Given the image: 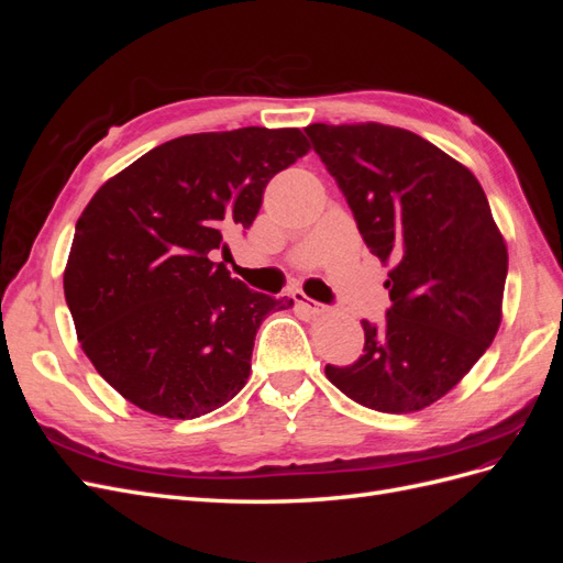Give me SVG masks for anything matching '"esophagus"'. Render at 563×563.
I'll use <instances>...</instances> for the list:
<instances>
[{
  "instance_id": "34e87169",
  "label": "esophagus",
  "mask_w": 563,
  "mask_h": 563,
  "mask_svg": "<svg viewBox=\"0 0 563 563\" xmlns=\"http://www.w3.org/2000/svg\"><path fill=\"white\" fill-rule=\"evenodd\" d=\"M294 300H296L298 305H302V308L308 310L310 314H327V312H329V305H321V302H317V300L305 296L302 291H294Z\"/></svg>"
}]
</instances>
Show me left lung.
I'll use <instances>...</instances> for the list:
<instances>
[{
  "mask_svg": "<svg viewBox=\"0 0 563 563\" xmlns=\"http://www.w3.org/2000/svg\"><path fill=\"white\" fill-rule=\"evenodd\" d=\"M362 240L391 263L385 321L364 327V354L327 364L356 404L411 413L479 362L500 327L507 246L470 168L420 135L385 124H310Z\"/></svg>",
  "mask_w": 563,
  "mask_h": 563,
  "instance_id": "left-lung-1",
  "label": "left lung"
}]
</instances>
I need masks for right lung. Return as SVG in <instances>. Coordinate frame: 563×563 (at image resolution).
Wrapping results in <instances>:
<instances>
[{"instance_id": "right-lung-1", "label": "right lung", "mask_w": 563, "mask_h": 563, "mask_svg": "<svg viewBox=\"0 0 563 563\" xmlns=\"http://www.w3.org/2000/svg\"><path fill=\"white\" fill-rule=\"evenodd\" d=\"M300 129L168 141L110 178L77 220L65 300L81 350L119 395L199 418L246 385L261 321L291 298L232 279L213 253L253 225L267 183L308 155Z\"/></svg>"}]
</instances>
